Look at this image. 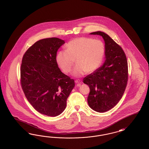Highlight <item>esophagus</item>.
<instances>
[{
    "label": "esophagus",
    "mask_w": 149,
    "mask_h": 149,
    "mask_svg": "<svg viewBox=\"0 0 149 149\" xmlns=\"http://www.w3.org/2000/svg\"><path fill=\"white\" fill-rule=\"evenodd\" d=\"M75 82L77 84V86H80V84H82V81H81V80H75Z\"/></svg>",
    "instance_id": "1"
}]
</instances>
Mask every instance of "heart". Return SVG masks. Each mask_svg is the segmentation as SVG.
Here are the masks:
<instances>
[{
	"instance_id": "heart-1",
	"label": "heart",
	"mask_w": 149,
	"mask_h": 149,
	"mask_svg": "<svg viewBox=\"0 0 149 149\" xmlns=\"http://www.w3.org/2000/svg\"><path fill=\"white\" fill-rule=\"evenodd\" d=\"M104 55L105 46L102 41L80 37L70 41L66 46V50L59 51L56 56V61L64 72L69 73L75 60L77 65L72 75L81 77L99 68Z\"/></svg>"
}]
</instances>
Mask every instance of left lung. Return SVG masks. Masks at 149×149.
Returning <instances> with one entry per match:
<instances>
[{
	"label": "left lung",
	"mask_w": 149,
	"mask_h": 149,
	"mask_svg": "<svg viewBox=\"0 0 149 149\" xmlns=\"http://www.w3.org/2000/svg\"><path fill=\"white\" fill-rule=\"evenodd\" d=\"M90 34L103 38L105 59L102 66L86 76L83 82L90 88L87 98L90 107L104 113L114 107L122 98L128 81V64L121 46L108 34L100 31Z\"/></svg>",
	"instance_id": "1"
}]
</instances>
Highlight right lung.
<instances>
[{
  "mask_svg": "<svg viewBox=\"0 0 149 149\" xmlns=\"http://www.w3.org/2000/svg\"><path fill=\"white\" fill-rule=\"evenodd\" d=\"M65 41L57 38L36 41L23 55L21 84L28 102L38 112L49 116L60 115L75 86L56 61L57 52Z\"/></svg>",
  "mask_w": 149,
  "mask_h": 149,
  "instance_id": "right-lung-1",
  "label": "right lung"
}]
</instances>
